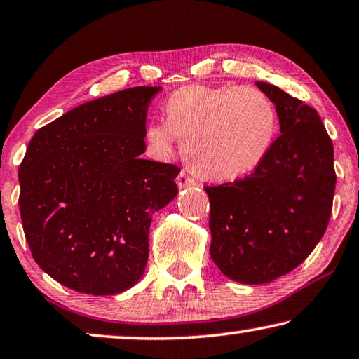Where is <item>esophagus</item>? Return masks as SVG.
I'll return each instance as SVG.
<instances>
[{"instance_id": "1", "label": "esophagus", "mask_w": 359, "mask_h": 359, "mask_svg": "<svg viewBox=\"0 0 359 359\" xmlns=\"http://www.w3.org/2000/svg\"><path fill=\"white\" fill-rule=\"evenodd\" d=\"M177 185H179V189H187V187L196 185V182H195V179L189 177L185 172H180L177 175Z\"/></svg>"}]
</instances>
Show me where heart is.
Wrapping results in <instances>:
<instances>
[{
    "label": "heart",
    "mask_w": 359,
    "mask_h": 359,
    "mask_svg": "<svg viewBox=\"0 0 359 359\" xmlns=\"http://www.w3.org/2000/svg\"><path fill=\"white\" fill-rule=\"evenodd\" d=\"M166 119L147 124L153 156L169 159L182 149L210 180L246 177L269 155L278 133V113L264 90L233 84H187L168 95Z\"/></svg>",
    "instance_id": "1"
}]
</instances>
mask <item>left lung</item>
<instances>
[{
	"mask_svg": "<svg viewBox=\"0 0 359 359\" xmlns=\"http://www.w3.org/2000/svg\"><path fill=\"white\" fill-rule=\"evenodd\" d=\"M276 107L281 135L248 177L204 187L210 259L243 284L275 281L309 257L326 231L335 189L334 147L315 108L255 81Z\"/></svg>",
	"mask_w": 359,
	"mask_h": 359,
	"instance_id": "left-lung-1",
	"label": "left lung"
}]
</instances>
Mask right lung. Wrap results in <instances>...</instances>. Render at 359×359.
<instances>
[{
    "label": "right lung",
    "mask_w": 359,
    "mask_h": 359,
    "mask_svg": "<svg viewBox=\"0 0 359 359\" xmlns=\"http://www.w3.org/2000/svg\"><path fill=\"white\" fill-rule=\"evenodd\" d=\"M161 88L86 102L38 129L19 168V208L33 259L73 291L113 295L144 276L151 215L177 196L180 169L142 159Z\"/></svg>",
    "instance_id": "obj_1"
}]
</instances>
